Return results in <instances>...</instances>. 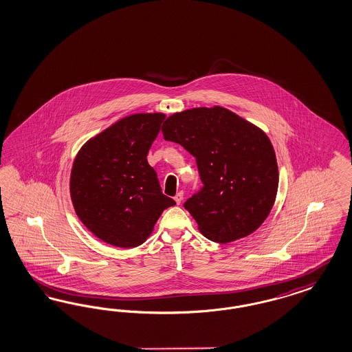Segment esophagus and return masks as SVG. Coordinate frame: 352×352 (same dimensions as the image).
<instances>
[{
	"mask_svg": "<svg viewBox=\"0 0 352 352\" xmlns=\"http://www.w3.org/2000/svg\"><path fill=\"white\" fill-rule=\"evenodd\" d=\"M174 200H175V203L179 206L181 203H182L183 200V192H178V194L174 196Z\"/></svg>",
	"mask_w": 352,
	"mask_h": 352,
	"instance_id": "obj_1",
	"label": "esophagus"
}]
</instances>
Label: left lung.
I'll return each mask as SVG.
<instances>
[{"mask_svg": "<svg viewBox=\"0 0 352 352\" xmlns=\"http://www.w3.org/2000/svg\"><path fill=\"white\" fill-rule=\"evenodd\" d=\"M162 133L196 158L204 187L184 208L206 238L225 244L263 225L279 182L276 152L267 133L219 105L177 111L164 122Z\"/></svg>", "mask_w": 352, "mask_h": 352, "instance_id": "obj_1", "label": "left lung"}]
</instances>
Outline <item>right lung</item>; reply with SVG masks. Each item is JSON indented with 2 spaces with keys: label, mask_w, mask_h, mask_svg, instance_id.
Here are the masks:
<instances>
[{
  "label": "right lung",
  "mask_w": 352,
  "mask_h": 352,
  "mask_svg": "<svg viewBox=\"0 0 352 352\" xmlns=\"http://www.w3.org/2000/svg\"><path fill=\"white\" fill-rule=\"evenodd\" d=\"M164 113H135L88 139L74 158L70 197L78 219L100 241L121 248L146 242L175 201L161 192L146 155Z\"/></svg>",
  "instance_id": "1"
}]
</instances>
